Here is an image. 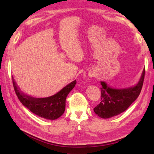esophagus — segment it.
Instances as JSON below:
<instances>
[{
	"label": "esophagus",
	"instance_id": "34e87169",
	"mask_svg": "<svg viewBox=\"0 0 154 154\" xmlns=\"http://www.w3.org/2000/svg\"><path fill=\"white\" fill-rule=\"evenodd\" d=\"M89 76L90 77H93V73H91H91H89Z\"/></svg>",
	"mask_w": 154,
	"mask_h": 154
}]
</instances>
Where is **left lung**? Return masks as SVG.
<instances>
[{
    "instance_id": "1",
    "label": "left lung",
    "mask_w": 154,
    "mask_h": 154,
    "mask_svg": "<svg viewBox=\"0 0 154 154\" xmlns=\"http://www.w3.org/2000/svg\"><path fill=\"white\" fill-rule=\"evenodd\" d=\"M145 76V69L136 85L123 89H114L100 81L101 101L94 112L102 119H109L124 112L140 95Z\"/></svg>"
}]
</instances>
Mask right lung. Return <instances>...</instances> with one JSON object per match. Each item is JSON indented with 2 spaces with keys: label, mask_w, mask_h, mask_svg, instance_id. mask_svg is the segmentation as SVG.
<instances>
[{
  "label": "right lung",
  "mask_w": 154,
  "mask_h": 154,
  "mask_svg": "<svg viewBox=\"0 0 154 154\" xmlns=\"http://www.w3.org/2000/svg\"><path fill=\"white\" fill-rule=\"evenodd\" d=\"M76 83V80L72 81L53 95L37 98L23 93L12 77L15 93L23 105L40 117L51 120L58 119L64 113L66 98Z\"/></svg>",
  "instance_id": "obj_1"
}]
</instances>
